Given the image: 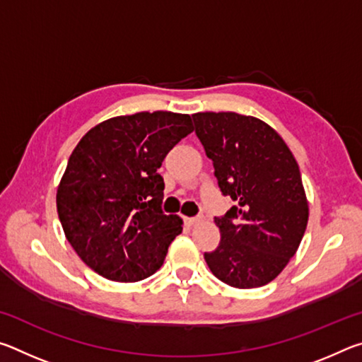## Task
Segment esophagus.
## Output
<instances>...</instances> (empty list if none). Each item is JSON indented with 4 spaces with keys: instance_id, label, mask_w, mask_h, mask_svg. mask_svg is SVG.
I'll use <instances>...</instances> for the list:
<instances>
[{
    "instance_id": "obj_1",
    "label": "esophagus",
    "mask_w": 362,
    "mask_h": 362,
    "mask_svg": "<svg viewBox=\"0 0 362 362\" xmlns=\"http://www.w3.org/2000/svg\"><path fill=\"white\" fill-rule=\"evenodd\" d=\"M185 222H187L188 226H194V225H198L201 222V218L199 217H187Z\"/></svg>"
}]
</instances>
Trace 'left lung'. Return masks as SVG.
<instances>
[{
    "mask_svg": "<svg viewBox=\"0 0 362 362\" xmlns=\"http://www.w3.org/2000/svg\"><path fill=\"white\" fill-rule=\"evenodd\" d=\"M193 121L220 192L236 203L216 217L222 240L204 254L207 267L238 289L272 283L296 255L308 223L296 158L279 134L254 116L206 112Z\"/></svg>",
    "mask_w": 362,
    "mask_h": 362,
    "instance_id": "8db88e82",
    "label": "left lung"
}]
</instances>
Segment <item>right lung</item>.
<instances>
[{
    "instance_id": "obj_1",
    "label": "right lung",
    "mask_w": 362,
    "mask_h": 362,
    "mask_svg": "<svg viewBox=\"0 0 362 362\" xmlns=\"http://www.w3.org/2000/svg\"><path fill=\"white\" fill-rule=\"evenodd\" d=\"M189 132V115L140 112L100 122L75 146L57 212L71 247L100 276L136 283L161 268L183 222L161 211L158 169Z\"/></svg>"
}]
</instances>
